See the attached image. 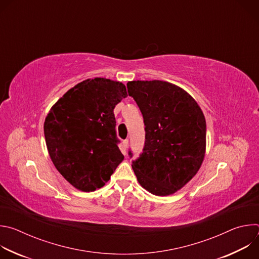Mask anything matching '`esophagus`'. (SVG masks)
<instances>
[{"label": "esophagus", "mask_w": 259, "mask_h": 259, "mask_svg": "<svg viewBox=\"0 0 259 259\" xmlns=\"http://www.w3.org/2000/svg\"><path fill=\"white\" fill-rule=\"evenodd\" d=\"M128 143H129V140H128V139L123 140V149H122V151H123V154H124V155H126V151H127V147H128Z\"/></svg>", "instance_id": "34e87169"}]
</instances>
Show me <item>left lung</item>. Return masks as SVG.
I'll list each match as a JSON object with an SVG mask.
<instances>
[{"label":"left lung","instance_id":"left-lung-1","mask_svg":"<svg viewBox=\"0 0 259 259\" xmlns=\"http://www.w3.org/2000/svg\"><path fill=\"white\" fill-rule=\"evenodd\" d=\"M128 94L143 117V152L132 162L140 186L164 197L197 174L206 151V121L197 101L182 88L164 81H132ZM132 158L131 151L129 152Z\"/></svg>","mask_w":259,"mask_h":259}]
</instances>
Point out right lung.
<instances>
[{
	"label": "right lung",
	"mask_w": 259,
	"mask_h": 259,
	"mask_svg": "<svg viewBox=\"0 0 259 259\" xmlns=\"http://www.w3.org/2000/svg\"><path fill=\"white\" fill-rule=\"evenodd\" d=\"M125 97L121 82L88 79L59 98L45 119L46 145L55 168L82 192L102 188L124 160L114 108Z\"/></svg>",
	"instance_id": "right-lung-1"
}]
</instances>
